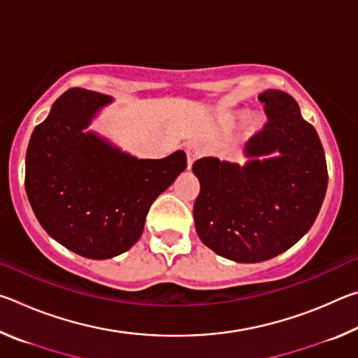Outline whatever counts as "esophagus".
<instances>
[{
	"mask_svg": "<svg viewBox=\"0 0 358 358\" xmlns=\"http://www.w3.org/2000/svg\"><path fill=\"white\" fill-rule=\"evenodd\" d=\"M202 155V150L197 143H191L186 147V157H187V171H191L194 161Z\"/></svg>",
	"mask_w": 358,
	"mask_h": 358,
	"instance_id": "obj_1",
	"label": "esophagus"
}]
</instances>
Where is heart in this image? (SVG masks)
Returning a JSON list of instances; mask_svg holds the SVG:
<instances>
[{
	"label": "heart",
	"mask_w": 358,
	"mask_h": 358,
	"mask_svg": "<svg viewBox=\"0 0 358 358\" xmlns=\"http://www.w3.org/2000/svg\"><path fill=\"white\" fill-rule=\"evenodd\" d=\"M240 112H226L224 115H221V121L224 124H232L235 120L240 118ZM260 128H262V118L259 117H252L250 120V131L254 132V131H259Z\"/></svg>",
	"instance_id": "heart-1"
}]
</instances>
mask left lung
I'll return each mask as SVG.
<instances>
[{
	"instance_id": "left-lung-1",
	"label": "left lung",
	"mask_w": 358,
	"mask_h": 358,
	"mask_svg": "<svg viewBox=\"0 0 358 358\" xmlns=\"http://www.w3.org/2000/svg\"><path fill=\"white\" fill-rule=\"evenodd\" d=\"M268 123L245 145V166L202 157L194 202L199 238L235 262H264L294 246L316 221L329 173L322 143L292 96H259Z\"/></svg>"
}]
</instances>
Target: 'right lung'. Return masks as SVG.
Here are the masks:
<instances>
[{
	"mask_svg": "<svg viewBox=\"0 0 358 358\" xmlns=\"http://www.w3.org/2000/svg\"><path fill=\"white\" fill-rule=\"evenodd\" d=\"M112 98L71 88L29 138L25 189L36 217L59 245L88 259H110L141 238L151 203L186 169V153L137 159L87 132Z\"/></svg>",
	"mask_w": 358,
	"mask_h": 358,
	"instance_id": "1",
	"label": "right lung"
}]
</instances>
